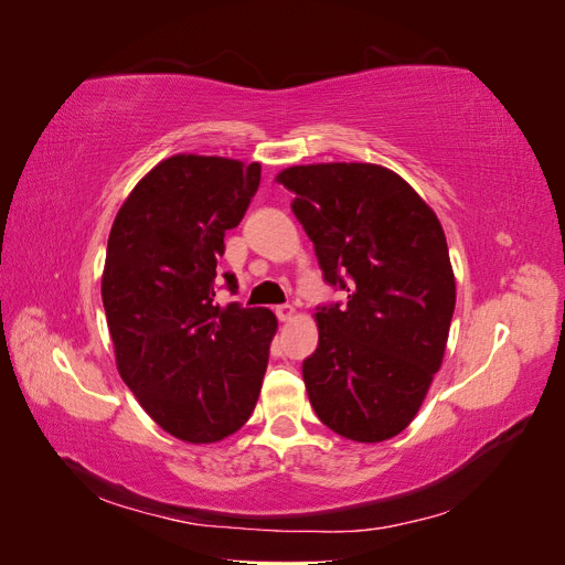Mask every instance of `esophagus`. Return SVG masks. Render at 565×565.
<instances>
[{
    "mask_svg": "<svg viewBox=\"0 0 565 565\" xmlns=\"http://www.w3.org/2000/svg\"><path fill=\"white\" fill-rule=\"evenodd\" d=\"M276 316H278V320H282V322L292 320V316H295V306H292V303H280V306H276Z\"/></svg>",
    "mask_w": 565,
    "mask_h": 565,
    "instance_id": "esophagus-1",
    "label": "esophagus"
}]
</instances>
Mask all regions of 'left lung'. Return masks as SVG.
Here are the masks:
<instances>
[{"label": "left lung", "instance_id": "left-lung-1", "mask_svg": "<svg viewBox=\"0 0 565 565\" xmlns=\"http://www.w3.org/2000/svg\"><path fill=\"white\" fill-rule=\"evenodd\" d=\"M276 181L295 193L324 282L349 292L318 309V349L301 365L316 415L349 440L398 436L440 370L455 311L440 221L382 164H297Z\"/></svg>", "mask_w": 565, "mask_h": 565}]
</instances>
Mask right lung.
<instances>
[{
  "instance_id": "right-lung-1",
  "label": "right lung",
  "mask_w": 565,
  "mask_h": 565,
  "mask_svg": "<svg viewBox=\"0 0 565 565\" xmlns=\"http://www.w3.org/2000/svg\"><path fill=\"white\" fill-rule=\"evenodd\" d=\"M259 181V162L181 152L134 185L108 237L100 297L119 377L152 422L198 446L249 419L278 330L268 309L214 301L224 235Z\"/></svg>"
}]
</instances>
